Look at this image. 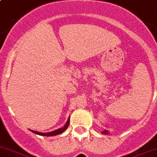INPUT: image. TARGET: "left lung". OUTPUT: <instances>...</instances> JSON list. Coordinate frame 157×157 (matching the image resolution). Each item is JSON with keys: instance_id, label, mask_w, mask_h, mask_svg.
<instances>
[{"instance_id": "left-lung-1", "label": "left lung", "mask_w": 157, "mask_h": 157, "mask_svg": "<svg viewBox=\"0 0 157 157\" xmlns=\"http://www.w3.org/2000/svg\"><path fill=\"white\" fill-rule=\"evenodd\" d=\"M107 133H108V132H107V131H106V130L103 131V134L106 135V134H107Z\"/></svg>"}]
</instances>
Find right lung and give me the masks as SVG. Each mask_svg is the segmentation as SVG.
I'll list each match as a JSON object with an SVG mask.
<instances>
[{
  "label": "right lung",
  "mask_w": 157,
  "mask_h": 157,
  "mask_svg": "<svg viewBox=\"0 0 157 157\" xmlns=\"http://www.w3.org/2000/svg\"><path fill=\"white\" fill-rule=\"evenodd\" d=\"M69 124H70V118L67 119V121L66 122L65 125L64 126L63 128H61L57 129V130L54 131V132H48V133H41V132H36V131H33L31 130V132H33V133L37 135H40V136H57V135H60L63 132L66 130L67 128V127L69 126Z\"/></svg>",
  "instance_id": "add662e5"
}]
</instances>
